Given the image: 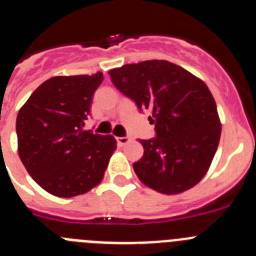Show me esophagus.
<instances>
[{"instance_id":"esophagus-1","label":"esophagus","mask_w":256,"mask_h":256,"mask_svg":"<svg viewBox=\"0 0 256 256\" xmlns=\"http://www.w3.org/2000/svg\"><path fill=\"white\" fill-rule=\"evenodd\" d=\"M130 141V137H118L116 138V142H118V144H119V146H126V144H128V142Z\"/></svg>"}]
</instances>
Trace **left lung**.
I'll use <instances>...</instances> for the list:
<instances>
[{"label":"left lung","mask_w":256,"mask_h":256,"mask_svg":"<svg viewBox=\"0 0 256 256\" xmlns=\"http://www.w3.org/2000/svg\"><path fill=\"white\" fill-rule=\"evenodd\" d=\"M115 87L140 110L151 112L156 137L141 140L144 156L133 162L150 188L177 195L200 182L220 140L216 104L204 80L166 60H148L108 70Z\"/></svg>","instance_id":"8db88e82"}]
</instances>
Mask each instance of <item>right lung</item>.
<instances>
[{
    "instance_id": "obj_1",
    "label": "right lung",
    "mask_w": 256,
    "mask_h": 256,
    "mask_svg": "<svg viewBox=\"0 0 256 256\" xmlns=\"http://www.w3.org/2000/svg\"><path fill=\"white\" fill-rule=\"evenodd\" d=\"M104 74L52 76L30 94L16 118L18 152L26 172L58 198L83 195L102 180L116 148L112 134L84 130Z\"/></svg>"
}]
</instances>
